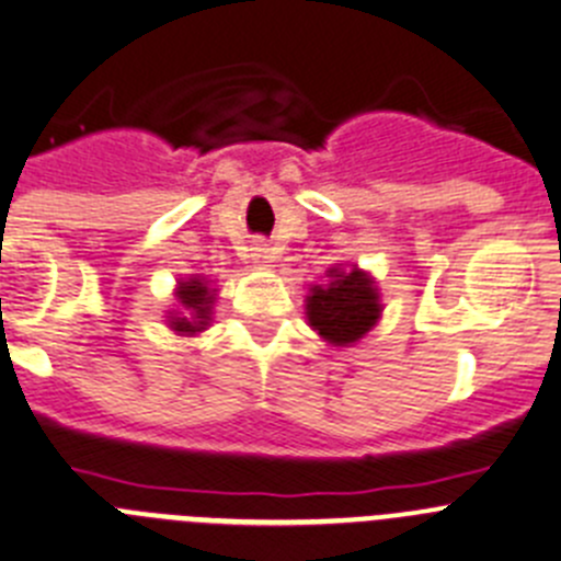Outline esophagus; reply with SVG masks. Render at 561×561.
<instances>
[{"mask_svg":"<svg viewBox=\"0 0 561 561\" xmlns=\"http://www.w3.org/2000/svg\"><path fill=\"white\" fill-rule=\"evenodd\" d=\"M251 256H254L256 263H271V260H274V249H271L265 240H254V243H251Z\"/></svg>","mask_w":561,"mask_h":561,"instance_id":"esophagus-1","label":"esophagus"}]
</instances>
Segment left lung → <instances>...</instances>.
<instances>
[{
    "mask_svg": "<svg viewBox=\"0 0 561 561\" xmlns=\"http://www.w3.org/2000/svg\"><path fill=\"white\" fill-rule=\"evenodd\" d=\"M329 285L312 287L307 298V318L323 340L334 345L357 343L376 323L381 307L376 287L363 271L352 268L343 274L340 268L329 271Z\"/></svg>",
    "mask_w": 561,
    "mask_h": 561,
    "instance_id": "1",
    "label": "left lung"
}]
</instances>
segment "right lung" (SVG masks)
Segmentation results:
<instances>
[{
  "label": "right lung",
  "mask_w": 561,
  "mask_h": 561,
  "mask_svg": "<svg viewBox=\"0 0 561 561\" xmlns=\"http://www.w3.org/2000/svg\"><path fill=\"white\" fill-rule=\"evenodd\" d=\"M180 301H182V307H185V310H191L193 321H187V318H174V321H171V327H174L176 332H185V334L202 332V329L207 327V321H209V305H213V293L207 290V285H204L202 279L180 282Z\"/></svg>",
  "instance_id": "1"
}]
</instances>
